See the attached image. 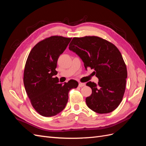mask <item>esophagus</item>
I'll return each instance as SVG.
<instances>
[{
	"label": "esophagus",
	"instance_id": "esophagus-1",
	"mask_svg": "<svg viewBox=\"0 0 146 146\" xmlns=\"http://www.w3.org/2000/svg\"><path fill=\"white\" fill-rule=\"evenodd\" d=\"M85 86V83H79V84H78V86L79 87H83V86Z\"/></svg>",
	"mask_w": 146,
	"mask_h": 146
}]
</instances>
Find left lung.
I'll return each instance as SVG.
<instances>
[{"label": "left lung", "instance_id": "8db88e82", "mask_svg": "<svg viewBox=\"0 0 146 146\" xmlns=\"http://www.w3.org/2000/svg\"><path fill=\"white\" fill-rule=\"evenodd\" d=\"M80 57L86 69H94L99 82H89L86 85L92 94L86 103L92 111L99 114L114 111L122 100L127 70L120 51L113 43L95 36L74 37L69 46Z\"/></svg>", "mask_w": 146, "mask_h": 146}]
</instances>
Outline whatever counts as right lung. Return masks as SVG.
Segmentation results:
<instances>
[{
  "instance_id": "right-lung-1",
  "label": "right lung",
  "mask_w": 146,
  "mask_h": 146,
  "mask_svg": "<svg viewBox=\"0 0 146 146\" xmlns=\"http://www.w3.org/2000/svg\"><path fill=\"white\" fill-rule=\"evenodd\" d=\"M72 38L52 36L35 45L28 56L24 72V84L30 103L40 115L51 117L65 108L70 90L78 83L70 80L58 83L54 76L59 56L67 47Z\"/></svg>"
}]
</instances>
